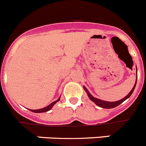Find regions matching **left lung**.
<instances>
[{"label": "left lung", "instance_id": "obj_1", "mask_svg": "<svg viewBox=\"0 0 146 146\" xmlns=\"http://www.w3.org/2000/svg\"><path fill=\"white\" fill-rule=\"evenodd\" d=\"M136 70H137V67H136ZM137 70H136V73H137V76H136V81H135V85L134 86H133V88H132V90L130 91V93L128 94L126 96H125V97L123 98V99H120V100L119 101H116V102H107V101H104V100H101V99H97V98H95L93 96H92L91 94L89 93V92H88V90H87V88H86L85 86H84V90L86 91V92L87 93V95H88V98H89L92 101V102H94V103H95V104H96V105L98 106V107H102V108H104V109H111V108H114V107H117L118 105H119L120 104H122V102H124V101H125L126 99H128L129 97H130V96L132 95V94H133V91L135 90V86H136V83H137Z\"/></svg>", "mask_w": 146, "mask_h": 146}]
</instances>
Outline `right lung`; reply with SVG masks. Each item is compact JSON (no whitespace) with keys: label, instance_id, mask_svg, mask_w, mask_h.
I'll use <instances>...</instances> for the list:
<instances>
[{"label":"right lung","instance_id":"add662e5","mask_svg":"<svg viewBox=\"0 0 146 146\" xmlns=\"http://www.w3.org/2000/svg\"><path fill=\"white\" fill-rule=\"evenodd\" d=\"M60 99V97H59V99H58V100L54 101V102H53L52 103H51V104H50V105L47 106V107H44V108L39 109V110H29V111H32V112H35V113H42V112H46V111H50V110H51L53 106H54V104H56L57 102H59Z\"/></svg>","mask_w":146,"mask_h":146}]
</instances>
